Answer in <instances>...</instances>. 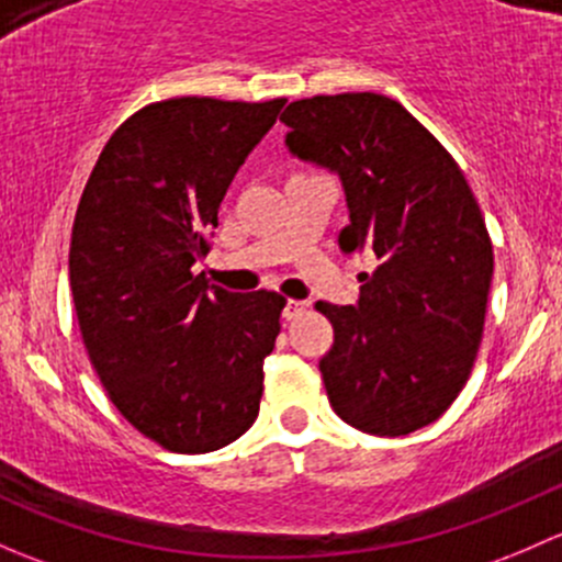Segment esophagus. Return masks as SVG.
<instances>
[{
	"label": "esophagus",
	"mask_w": 562,
	"mask_h": 562,
	"mask_svg": "<svg viewBox=\"0 0 562 562\" xmlns=\"http://www.w3.org/2000/svg\"><path fill=\"white\" fill-rule=\"evenodd\" d=\"M305 308H308V303H303V300H286V305H283V319H300V316L305 314Z\"/></svg>",
	"instance_id": "34e87169"
}]
</instances>
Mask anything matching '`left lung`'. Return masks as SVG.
I'll return each mask as SVG.
<instances>
[{
  "label": "left lung",
  "mask_w": 562,
  "mask_h": 562,
  "mask_svg": "<svg viewBox=\"0 0 562 562\" xmlns=\"http://www.w3.org/2000/svg\"><path fill=\"white\" fill-rule=\"evenodd\" d=\"M297 159L338 172L344 251H370L357 305L316 303L335 329L319 370L329 406L370 436L430 425L471 375L493 281V243L465 176L401 102L311 97L281 115Z\"/></svg>",
  "instance_id": "8db88e82"
}]
</instances>
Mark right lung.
I'll return each mask as SVG.
<instances>
[{"label": "right lung", "instance_id": "obj_1", "mask_svg": "<svg viewBox=\"0 0 562 562\" xmlns=\"http://www.w3.org/2000/svg\"><path fill=\"white\" fill-rule=\"evenodd\" d=\"M283 102L172 97L137 110L75 213L69 286L89 360L121 416L170 452L227 447L259 414L286 300L207 286L192 265Z\"/></svg>", "mask_w": 562, "mask_h": 562}]
</instances>
